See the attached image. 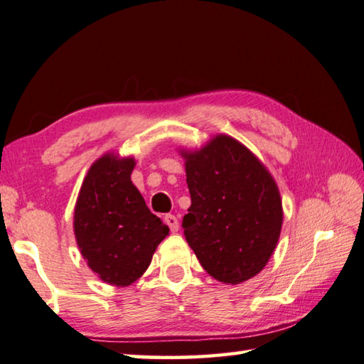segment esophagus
I'll use <instances>...</instances> for the list:
<instances>
[{
  "mask_svg": "<svg viewBox=\"0 0 364 364\" xmlns=\"http://www.w3.org/2000/svg\"><path fill=\"white\" fill-rule=\"evenodd\" d=\"M164 221H165V224H167V226L170 228L171 232H176L178 228H180V223H178V218H176L175 215H165Z\"/></svg>",
  "mask_w": 364,
  "mask_h": 364,
  "instance_id": "1",
  "label": "esophagus"
}]
</instances>
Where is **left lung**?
I'll use <instances>...</instances> for the list:
<instances>
[{"label": "left lung", "instance_id": "8db88e82", "mask_svg": "<svg viewBox=\"0 0 364 364\" xmlns=\"http://www.w3.org/2000/svg\"><path fill=\"white\" fill-rule=\"evenodd\" d=\"M181 154L191 194L184 237L213 279L239 285L261 272L279 242V188L256 156L228 135Z\"/></svg>", "mask_w": 364, "mask_h": 364}]
</instances>
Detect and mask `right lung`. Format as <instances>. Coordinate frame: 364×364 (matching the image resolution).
<instances>
[{"mask_svg":"<svg viewBox=\"0 0 364 364\" xmlns=\"http://www.w3.org/2000/svg\"><path fill=\"white\" fill-rule=\"evenodd\" d=\"M134 167L132 157H100L87 171L75 208L81 255L103 282L116 287L140 279L168 234L132 183Z\"/></svg>","mask_w":364,"mask_h":364,"instance_id":"obj_1","label":"right lung"}]
</instances>
